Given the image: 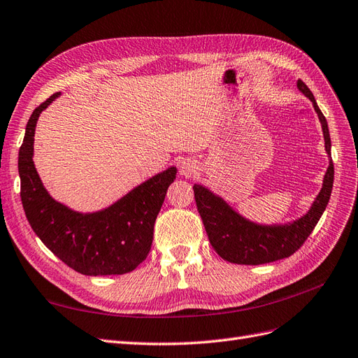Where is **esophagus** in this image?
Wrapping results in <instances>:
<instances>
[{
  "label": "esophagus",
  "instance_id": "esophagus-1",
  "mask_svg": "<svg viewBox=\"0 0 358 358\" xmlns=\"http://www.w3.org/2000/svg\"><path fill=\"white\" fill-rule=\"evenodd\" d=\"M180 171H181L182 176L189 177V176H192L193 172L196 171V163L193 162V160H190V159H185V160H181Z\"/></svg>",
  "mask_w": 358,
  "mask_h": 358
}]
</instances>
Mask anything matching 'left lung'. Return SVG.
Wrapping results in <instances>:
<instances>
[{"label":"left lung","mask_w":358,"mask_h":358,"mask_svg":"<svg viewBox=\"0 0 358 358\" xmlns=\"http://www.w3.org/2000/svg\"><path fill=\"white\" fill-rule=\"evenodd\" d=\"M297 87L303 94L312 100L322 124L325 150L330 156L331 139L327 120L316 105L312 91L301 79L297 80ZM333 180L334 166L333 160H330L322 189L309 213L291 224H285V227H261V224H255L243 219L231 207H228V203L223 199L213 195L208 189L199 185L193 186V192H195L196 207L213 249L228 262L259 265L288 258L303 246L330 201Z\"/></svg>","instance_id":"left-lung-1"}]
</instances>
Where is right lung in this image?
I'll list each match as a JSON object with an SVG mask.
<instances>
[{"label": "right lung", "mask_w": 358, "mask_h": 358, "mask_svg": "<svg viewBox=\"0 0 358 358\" xmlns=\"http://www.w3.org/2000/svg\"><path fill=\"white\" fill-rule=\"evenodd\" d=\"M58 96L52 94L34 109L19 150L25 216L45 246L75 271L85 275L129 273L148 257L156 217L177 169L157 173L103 211L79 214L61 206L48 195L33 163L37 118Z\"/></svg>", "instance_id": "add662e5"}]
</instances>
